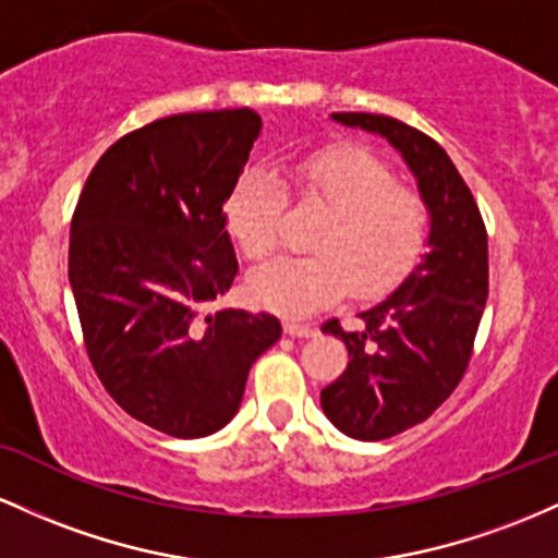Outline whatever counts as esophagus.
Segmentation results:
<instances>
[{
	"instance_id": "1",
	"label": "esophagus",
	"mask_w": 558,
	"mask_h": 558,
	"mask_svg": "<svg viewBox=\"0 0 558 558\" xmlns=\"http://www.w3.org/2000/svg\"><path fill=\"white\" fill-rule=\"evenodd\" d=\"M284 331L290 337H313V335H316V329H313L311 324H303V322H284Z\"/></svg>"
}]
</instances>
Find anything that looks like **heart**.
<instances>
[{
	"instance_id": "1",
	"label": "heart",
	"mask_w": 558,
	"mask_h": 558,
	"mask_svg": "<svg viewBox=\"0 0 558 558\" xmlns=\"http://www.w3.org/2000/svg\"><path fill=\"white\" fill-rule=\"evenodd\" d=\"M295 195L308 208L327 210L313 229L311 255L279 258L250 277L255 303L281 313H311L350 290L359 300L392 292L427 253L432 216L424 197L398 184L396 171L361 147H329L290 162ZM287 195L266 168L236 179L227 223L247 260L279 247Z\"/></svg>"
}]
</instances>
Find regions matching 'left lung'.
<instances>
[{"label":"left lung","mask_w":558,"mask_h":558,"mask_svg":"<svg viewBox=\"0 0 558 558\" xmlns=\"http://www.w3.org/2000/svg\"><path fill=\"white\" fill-rule=\"evenodd\" d=\"M331 118L387 136L432 216L429 253L390 298L361 313V329H342L340 318L322 324L350 355L322 390L324 414L355 440H385L435 414L464 379L487 300V231L466 181L432 136L374 112Z\"/></svg>","instance_id":"obj_1"}]
</instances>
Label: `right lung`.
Returning <instances> with one entry per match:
<instances>
[{"mask_svg": "<svg viewBox=\"0 0 558 558\" xmlns=\"http://www.w3.org/2000/svg\"><path fill=\"white\" fill-rule=\"evenodd\" d=\"M258 131L250 108L129 131L73 210L68 279L94 372L126 414L171 437L229 424L250 366L281 337L274 313L205 311L240 271L223 205Z\"/></svg>", "mask_w": 558, "mask_h": 558, "instance_id": "add662e5", "label": "right lung"}]
</instances>
